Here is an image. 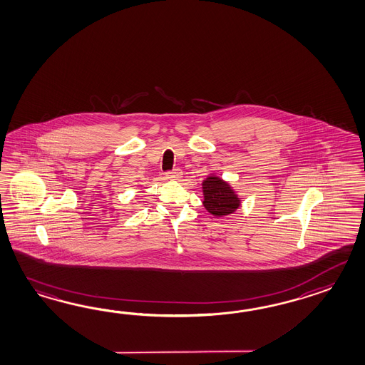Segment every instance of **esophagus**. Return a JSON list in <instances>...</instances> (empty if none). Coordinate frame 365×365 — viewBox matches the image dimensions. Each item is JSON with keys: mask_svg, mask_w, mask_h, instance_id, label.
<instances>
[{"mask_svg": "<svg viewBox=\"0 0 365 365\" xmlns=\"http://www.w3.org/2000/svg\"><path fill=\"white\" fill-rule=\"evenodd\" d=\"M181 170L180 168H175V170H168V172H165V178H170V180H178V178H181Z\"/></svg>", "mask_w": 365, "mask_h": 365, "instance_id": "34e87169", "label": "esophagus"}]
</instances>
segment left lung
<instances>
[{"instance_id":"8db88e82","label":"left lung","mask_w":365,"mask_h":365,"mask_svg":"<svg viewBox=\"0 0 365 365\" xmlns=\"http://www.w3.org/2000/svg\"><path fill=\"white\" fill-rule=\"evenodd\" d=\"M204 187V206L215 217H223L235 212L240 201L227 182L217 176L206 178Z\"/></svg>"}]
</instances>
